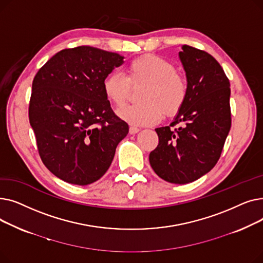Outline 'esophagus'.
<instances>
[{
  "mask_svg": "<svg viewBox=\"0 0 263 263\" xmlns=\"http://www.w3.org/2000/svg\"><path fill=\"white\" fill-rule=\"evenodd\" d=\"M140 131V129L139 128H136V127H130V129H129V132H130V134H136L137 132Z\"/></svg>",
  "mask_w": 263,
  "mask_h": 263,
  "instance_id": "34e87169",
  "label": "esophagus"
}]
</instances>
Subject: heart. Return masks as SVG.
<instances>
[{"mask_svg":"<svg viewBox=\"0 0 263 263\" xmlns=\"http://www.w3.org/2000/svg\"><path fill=\"white\" fill-rule=\"evenodd\" d=\"M145 85L141 92L143 103L118 110V116L133 126H151L160 122L164 115L173 117L180 112L189 93L187 81L176 71L173 63L159 55L145 54L131 61L126 76L113 72L103 81L106 99L116 107L127 103L131 86Z\"/></svg>","mask_w":263,"mask_h":263,"instance_id":"obj_1","label":"heart"}]
</instances>
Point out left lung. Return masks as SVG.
Returning <instances> with one entry per match:
<instances>
[{"label":"left lung","instance_id":"obj_1","mask_svg":"<svg viewBox=\"0 0 263 263\" xmlns=\"http://www.w3.org/2000/svg\"><path fill=\"white\" fill-rule=\"evenodd\" d=\"M179 58L186 74L187 99L170 126L156 129L159 144L149 162L163 180L185 184L209 173L222 154L231 127L230 83L209 53L183 45Z\"/></svg>","mask_w":263,"mask_h":263}]
</instances>
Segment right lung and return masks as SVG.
<instances>
[{
	"label": "right lung",
	"instance_id": "add662e5",
	"mask_svg": "<svg viewBox=\"0 0 263 263\" xmlns=\"http://www.w3.org/2000/svg\"><path fill=\"white\" fill-rule=\"evenodd\" d=\"M123 59L89 46L65 49L33 80L29 118L39 156L53 175L68 183L99 180L129 132L102 87Z\"/></svg>",
	"mask_w": 263,
	"mask_h": 263
}]
</instances>
